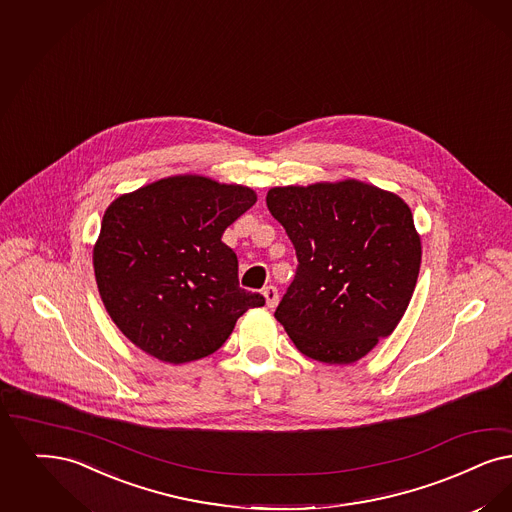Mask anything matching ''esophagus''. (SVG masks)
<instances>
[{"instance_id":"esophagus-1","label":"esophagus","mask_w":512,"mask_h":512,"mask_svg":"<svg viewBox=\"0 0 512 512\" xmlns=\"http://www.w3.org/2000/svg\"><path fill=\"white\" fill-rule=\"evenodd\" d=\"M263 295H265L266 299V307L268 308H274L276 305H278V289L274 286H266L265 289H263Z\"/></svg>"}]
</instances>
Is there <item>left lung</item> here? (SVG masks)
Instances as JSON below:
<instances>
[{
  "instance_id": "8db88e82",
  "label": "left lung",
  "mask_w": 512,
  "mask_h": 512,
  "mask_svg": "<svg viewBox=\"0 0 512 512\" xmlns=\"http://www.w3.org/2000/svg\"><path fill=\"white\" fill-rule=\"evenodd\" d=\"M266 205L299 261L276 320L312 360L364 358L398 326L417 284L421 238L408 204L348 179L276 186Z\"/></svg>"
}]
</instances>
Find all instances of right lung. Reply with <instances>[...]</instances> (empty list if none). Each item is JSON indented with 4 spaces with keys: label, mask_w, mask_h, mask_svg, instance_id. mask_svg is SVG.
<instances>
[{
    "label": "right lung",
    "mask_w": 512,
    "mask_h": 512,
    "mask_svg": "<svg viewBox=\"0 0 512 512\" xmlns=\"http://www.w3.org/2000/svg\"><path fill=\"white\" fill-rule=\"evenodd\" d=\"M257 202L240 184L177 175L108 205L93 266L104 308L146 354L184 364L223 347L265 297L240 287L223 232Z\"/></svg>",
    "instance_id": "1"
}]
</instances>
